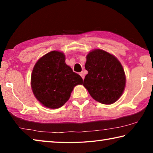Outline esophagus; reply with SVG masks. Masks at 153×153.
Returning <instances> with one entry per match:
<instances>
[{"mask_svg":"<svg viewBox=\"0 0 153 153\" xmlns=\"http://www.w3.org/2000/svg\"><path fill=\"white\" fill-rule=\"evenodd\" d=\"M79 75H80V76H81V77H82V79H84V72H83V71L80 72V73H79Z\"/></svg>","mask_w":153,"mask_h":153,"instance_id":"34e87169","label":"esophagus"}]
</instances>
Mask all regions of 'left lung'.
<instances>
[{
    "mask_svg": "<svg viewBox=\"0 0 153 153\" xmlns=\"http://www.w3.org/2000/svg\"><path fill=\"white\" fill-rule=\"evenodd\" d=\"M85 68L88 73L83 86L95 100L111 105L121 97L126 77L117 57L101 49H94L87 55Z\"/></svg>",
    "mask_w": 153,
    "mask_h": 153,
    "instance_id": "obj_1",
    "label": "left lung"
}]
</instances>
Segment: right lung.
<instances>
[{"label": "right lung", "mask_w": 153, "mask_h": 153, "mask_svg": "<svg viewBox=\"0 0 153 153\" xmlns=\"http://www.w3.org/2000/svg\"><path fill=\"white\" fill-rule=\"evenodd\" d=\"M64 53L49 52L38 59L31 76V87L36 99L45 107L58 108L69 99L83 79L65 63Z\"/></svg>", "instance_id": "1"}]
</instances>
